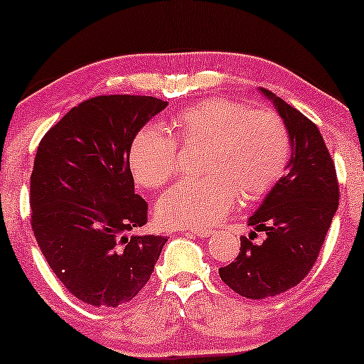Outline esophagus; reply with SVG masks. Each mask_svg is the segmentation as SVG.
<instances>
[{"instance_id":"esophagus-1","label":"esophagus","mask_w":364,"mask_h":364,"mask_svg":"<svg viewBox=\"0 0 364 364\" xmlns=\"http://www.w3.org/2000/svg\"><path fill=\"white\" fill-rule=\"evenodd\" d=\"M189 232L194 235H199V237H209V235L213 234V231H209V229H191Z\"/></svg>"}]
</instances>
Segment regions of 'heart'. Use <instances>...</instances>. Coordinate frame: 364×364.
<instances>
[{
  "instance_id": "1",
  "label": "heart",
  "mask_w": 364,
  "mask_h": 364,
  "mask_svg": "<svg viewBox=\"0 0 364 364\" xmlns=\"http://www.w3.org/2000/svg\"><path fill=\"white\" fill-rule=\"evenodd\" d=\"M181 143L208 141L206 178H184L158 201V221L170 228H211L240 196L257 201L272 191L290 160V135L274 110H252L242 102L211 97L173 117ZM163 127L136 132L129 150L130 170L141 186L155 189L178 170V141Z\"/></svg>"
}]
</instances>
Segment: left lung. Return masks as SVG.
<instances>
[{
  "label": "left lung",
  "mask_w": 364,
  "mask_h": 364,
  "mask_svg": "<svg viewBox=\"0 0 364 364\" xmlns=\"http://www.w3.org/2000/svg\"><path fill=\"white\" fill-rule=\"evenodd\" d=\"M260 92L274 100L289 130V171L249 218V226L264 230L266 239L255 245L257 232L242 235L237 257L219 269L224 284L252 300L282 294L306 277L340 199L335 163L318 127L270 90L260 87Z\"/></svg>",
  "instance_id": "1"
}]
</instances>
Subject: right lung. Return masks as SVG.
Segmentation results:
<instances>
[{
	"label": "right lung",
	"instance_id": "obj_1",
	"mask_svg": "<svg viewBox=\"0 0 364 364\" xmlns=\"http://www.w3.org/2000/svg\"><path fill=\"white\" fill-rule=\"evenodd\" d=\"M166 105L146 95L92 97L38 146L31 228L55 277L89 305L119 306L140 294L168 240L127 235L148 221L130 171L132 140Z\"/></svg>",
	"mask_w": 364,
	"mask_h": 364
}]
</instances>
